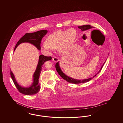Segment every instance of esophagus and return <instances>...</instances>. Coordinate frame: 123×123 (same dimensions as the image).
Instances as JSON below:
<instances>
[{"label":"esophagus","instance_id":"1","mask_svg":"<svg viewBox=\"0 0 123 123\" xmlns=\"http://www.w3.org/2000/svg\"><path fill=\"white\" fill-rule=\"evenodd\" d=\"M53 60L55 62H57L59 61V59H58L57 57H53Z\"/></svg>","mask_w":123,"mask_h":123}]
</instances>
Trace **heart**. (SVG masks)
Instances as JSON below:
<instances>
[{"label":"heart","mask_w":123,"mask_h":123,"mask_svg":"<svg viewBox=\"0 0 123 123\" xmlns=\"http://www.w3.org/2000/svg\"><path fill=\"white\" fill-rule=\"evenodd\" d=\"M76 30L70 28L64 31H59L49 35L46 43L41 46V49L47 53H50L53 49L58 48L59 53L65 54L73 45L76 39Z\"/></svg>","instance_id":"b5f03b06"}]
</instances>
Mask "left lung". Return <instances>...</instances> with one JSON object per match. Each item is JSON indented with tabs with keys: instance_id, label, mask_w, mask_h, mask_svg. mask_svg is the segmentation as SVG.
<instances>
[{
	"instance_id": "left-lung-1",
	"label": "left lung",
	"mask_w": 123,
	"mask_h": 123,
	"mask_svg": "<svg viewBox=\"0 0 123 123\" xmlns=\"http://www.w3.org/2000/svg\"><path fill=\"white\" fill-rule=\"evenodd\" d=\"M79 29H81V30L82 31H86V30H87L88 29H93L94 27L93 26H90V25H82V26H78V27ZM95 30V31H99V30ZM94 31V30H93ZM100 32V31H99ZM106 61V60H105ZM105 62L104 63V64H103V65H102V66L101 67L100 70L97 73V74H96L95 75H94V76L92 77H90V78H89L88 79H82V80H78V79H75L74 78H72L70 77L69 76H67V75H66L62 71V70H61L60 67V66H59V62H58V63H57L55 65V67H56V70L57 71V72H58V73L59 74V75L61 77H62L64 80H66V81H67L70 83H74V84H78V83H85V82H88L90 80H91V79H92L95 76H96L99 72L102 69L104 64H105Z\"/></svg>"
}]
</instances>
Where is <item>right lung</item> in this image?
Returning a JSON list of instances; mask_svg holds the SVG:
<instances>
[{
    "label": "right lung",
    "mask_w": 123,
    "mask_h": 123,
    "mask_svg": "<svg viewBox=\"0 0 123 123\" xmlns=\"http://www.w3.org/2000/svg\"><path fill=\"white\" fill-rule=\"evenodd\" d=\"M47 30H42L32 33H26L17 42L14 48V51H15L18 45L22 43L25 42L29 43L34 45L38 49V50H40L41 40L43 37L47 34ZM51 59L52 58L50 56L47 57L43 55H40L38 63L35 72L33 76V82L31 86L28 87H24L20 86L17 82L15 77L13 73L12 72V70H11V76L12 77V79L16 87L21 93L27 95H30L37 94L40 91L41 87L39 82V79L42 70V65L46 61L51 60Z\"/></svg>",
    "instance_id": "obj_1"
}]
</instances>
